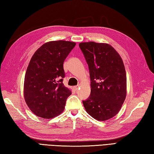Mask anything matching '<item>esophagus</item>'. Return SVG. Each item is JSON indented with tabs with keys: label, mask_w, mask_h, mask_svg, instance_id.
<instances>
[{
	"label": "esophagus",
	"mask_w": 154,
	"mask_h": 154,
	"mask_svg": "<svg viewBox=\"0 0 154 154\" xmlns=\"http://www.w3.org/2000/svg\"><path fill=\"white\" fill-rule=\"evenodd\" d=\"M80 88V85H78V86H74L73 88H74V90H78V88Z\"/></svg>",
	"instance_id": "esophagus-1"
}]
</instances>
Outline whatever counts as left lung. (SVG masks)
Returning a JSON list of instances; mask_svg holds the SVG:
<instances>
[{"label":"left lung","mask_w":154,"mask_h":154,"mask_svg":"<svg viewBox=\"0 0 154 154\" xmlns=\"http://www.w3.org/2000/svg\"><path fill=\"white\" fill-rule=\"evenodd\" d=\"M79 46L88 65L91 94L83 104L98 121L115 116L126 97V73L118 52L106 43L81 42Z\"/></svg>","instance_id":"8db88e82"}]
</instances>
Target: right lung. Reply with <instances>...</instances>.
I'll return each instance as SVG.
<instances>
[{
	"instance_id": "obj_1",
	"label": "right lung",
	"mask_w": 154,
	"mask_h": 154,
	"mask_svg": "<svg viewBox=\"0 0 154 154\" xmlns=\"http://www.w3.org/2000/svg\"><path fill=\"white\" fill-rule=\"evenodd\" d=\"M76 43L65 40L50 41L34 52L24 77V97L37 116L51 119L64 111L72 92L62 83L63 64Z\"/></svg>"
}]
</instances>
